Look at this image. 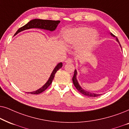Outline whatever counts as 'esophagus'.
<instances>
[{
    "instance_id": "esophagus-1",
    "label": "esophagus",
    "mask_w": 129,
    "mask_h": 129,
    "mask_svg": "<svg viewBox=\"0 0 129 129\" xmlns=\"http://www.w3.org/2000/svg\"><path fill=\"white\" fill-rule=\"evenodd\" d=\"M66 63H71V62H73V60H72L71 59H70V58H68V59H67L66 61Z\"/></svg>"
}]
</instances>
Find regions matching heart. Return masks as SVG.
I'll return each instance as SVG.
<instances>
[{
	"mask_svg": "<svg viewBox=\"0 0 129 129\" xmlns=\"http://www.w3.org/2000/svg\"><path fill=\"white\" fill-rule=\"evenodd\" d=\"M98 34L92 28L80 27L69 30L65 34L66 42L72 45H78V51H88L91 49L97 42Z\"/></svg>",
	"mask_w": 129,
	"mask_h": 129,
	"instance_id": "1",
	"label": "heart"
}]
</instances>
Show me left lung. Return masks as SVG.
I'll return each instance as SVG.
<instances>
[{
    "label": "left lung",
    "instance_id": "left-lung-1",
    "mask_svg": "<svg viewBox=\"0 0 129 129\" xmlns=\"http://www.w3.org/2000/svg\"><path fill=\"white\" fill-rule=\"evenodd\" d=\"M110 34V35L112 36V37H116L112 33H111V32ZM116 39L117 42H118V44H119L120 46V47L121 48L120 44L119 41H118V40L117 38L116 37ZM77 71L76 70H75L74 74V76L73 77V82L74 85V86L75 87V88L77 89V90H78L79 92H80L81 93L84 94V95L88 96V97H97V96H99V95H101V94H95V93H93V92H91L90 91H87L85 90L84 89L82 88V87L80 86V84H79L78 81H77Z\"/></svg>",
    "mask_w": 129,
    "mask_h": 129
}]
</instances>
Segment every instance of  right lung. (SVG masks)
I'll return each mask as SVG.
<instances>
[{
	"label": "right lung",
	"mask_w": 129,
	"mask_h": 129,
	"mask_svg": "<svg viewBox=\"0 0 129 129\" xmlns=\"http://www.w3.org/2000/svg\"><path fill=\"white\" fill-rule=\"evenodd\" d=\"M60 23L59 20H43L39 19H35L30 20L28 23L24 25L23 26L20 27L19 29L17 30L15 35L18 34L19 32L23 31L25 30L29 29L32 28H38V29H42L49 30V31H54L55 30V29L57 27L58 24ZM62 67V63L59 62L58 63L56 66L53 70L52 73L49 77L48 80L46 82L43 86L38 90L32 92H26L27 93H30L32 94H38L41 92L44 91L52 83L53 80H54L55 74L56 73V71L58 70H59Z\"/></svg>",
	"instance_id": "right-lung-1"
}]
</instances>
